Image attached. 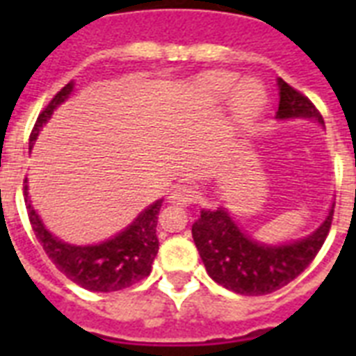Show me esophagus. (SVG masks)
Wrapping results in <instances>:
<instances>
[{
  "mask_svg": "<svg viewBox=\"0 0 356 356\" xmlns=\"http://www.w3.org/2000/svg\"><path fill=\"white\" fill-rule=\"evenodd\" d=\"M172 201L173 203H177V205H192L197 200V190L194 186H190V184H179L175 186L172 192Z\"/></svg>",
  "mask_w": 356,
  "mask_h": 356,
  "instance_id": "esophagus-1",
  "label": "esophagus"
}]
</instances>
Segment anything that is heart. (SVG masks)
I'll use <instances>...</instances> for the list:
<instances>
[{
	"mask_svg": "<svg viewBox=\"0 0 356 356\" xmlns=\"http://www.w3.org/2000/svg\"><path fill=\"white\" fill-rule=\"evenodd\" d=\"M203 86L211 92L212 96L218 99H225L238 86V77L234 74H225V72H214V74H207L201 79ZM262 92L254 85H242L234 97V114L240 122H248L253 118L254 114L259 113L260 105H262Z\"/></svg>",
	"mask_w": 356,
	"mask_h": 356,
	"instance_id": "heart-1",
	"label": "heart"
}]
</instances>
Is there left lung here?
Masks as SVG:
<instances>
[{"label": "left lung", "mask_w": 356, "mask_h": 356, "mask_svg": "<svg viewBox=\"0 0 356 356\" xmlns=\"http://www.w3.org/2000/svg\"><path fill=\"white\" fill-rule=\"evenodd\" d=\"M279 120L314 118L323 123L314 103L286 81L279 79ZM332 214L334 207L309 238L288 245H264L243 234L227 211H201V218L192 225V236L207 273L218 284L242 296H266L307 270L325 242Z\"/></svg>", "instance_id": "8db88e82"}]
</instances>
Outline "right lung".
Wrapping results in <instances>:
<instances>
[{
	"label": "right lung",
	"mask_w": 356,
	"mask_h": 356,
	"mask_svg": "<svg viewBox=\"0 0 356 356\" xmlns=\"http://www.w3.org/2000/svg\"><path fill=\"white\" fill-rule=\"evenodd\" d=\"M74 83H68L53 96L47 107L38 114L35 127L29 136V149L38 136L42 125L49 120L51 113L72 94ZM27 183V181H25ZM25 205L29 214L31 227L38 242L51 259V262L75 284L90 292H116L136 284L151 273V266L159 251L156 222L162 200L147 207L125 231L99 245H70L47 233L29 203L27 186H25Z\"/></svg>",
	"instance_id": "1"
}]
</instances>
